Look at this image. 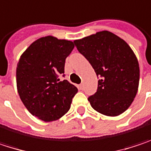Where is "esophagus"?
<instances>
[{
    "label": "esophagus",
    "instance_id": "esophagus-1",
    "mask_svg": "<svg viewBox=\"0 0 151 151\" xmlns=\"http://www.w3.org/2000/svg\"><path fill=\"white\" fill-rule=\"evenodd\" d=\"M78 88H79L80 90H83V84L78 85Z\"/></svg>",
    "mask_w": 151,
    "mask_h": 151
}]
</instances>
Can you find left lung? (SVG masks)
Returning a JSON list of instances; mask_svg holds the SVG:
<instances>
[{
	"mask_svg": "<svg viewBox=\"0 0 151 151\" xmlns=\"http://www.w3.org/2000/svg\"><path fill=\"white\" fill-rule=\"evenodd\" d=\"M74 42L100 78L97 91L88 99L91 107L108 116L121 115L138 90L140 69L135 53L124 40L107 30Z\"/></svg>",
	"mask_w": 151,
	"mask_h": 151,
	"instance_id": "obj_1",
	"label": "left lung"
}]
</instances>
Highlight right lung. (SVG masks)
Here are the masks:
<instances>
[{"mask_svg": "<svg viewBox=\"0 0 151 151\" xmlns=\"http://www.w3.org/2000/svg\"><path fill=\"white\" fill-rule=\"evenodd\" d=\"M73 42L48 35L35 41L21 55L16 68L17 91L28 111L44 122L61 118L70 109L78 89L61 81Z\"/></svg>", "mask_w": 151, "mask_h": 151, "instance_id": "add662e5", "label": "right lung"}]
</instances>
